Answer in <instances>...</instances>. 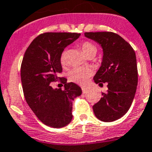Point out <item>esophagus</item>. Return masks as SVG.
<instances>
[{
  "instance_id": "esophagus-1",
  "label": "esophagus",
  "mask_w": 152,
  "mask_h": 152,
  "mask_svg": "<svg viewBox=\"0 0 152 152\" xmlns=\"http://www.w3.org/2000/svg\"><path fill=\"white\" fill-rule=\"evenodd\" d=\"M87 90H88V89L86 87H82V91L83 94H86V92H87Z\"/></svg>"
}]
</instances>
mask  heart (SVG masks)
Wrapping results in <instances>:
<instances>
[{"label":"heart","mask_w":152,"mask_h":152,"mask_svg":"<svg viewBox=\"0 0 152 152\" xmlns=\"http://www.w3.org/2000/svg\"><path fill=\"white\" fill-rule=\"evenodd\" d=\"M80 47L83 52L86 56L90 54H96V47L90 42H84L81 44ZM66 53L62 52L60 57V62L62 65L66 64ZM91 75L92 70L90 69L84 68V67H76L70 71L69 77L72 82L83 84L86 83L87 78H89Z\"/></svg>","instance_id":"b5f03b06"}]
</instances>
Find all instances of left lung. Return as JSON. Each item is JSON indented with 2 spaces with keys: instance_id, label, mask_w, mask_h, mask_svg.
Masks as SVG:
<instances>
[{
  "instance_id": "8db88e82",
  "label": "left lung",
  "mask_w": 152,
  "mask_h": 152,
  "mask_svg": "<svg viewBox=\"0 0 152 152\" xmlns=\"http://www.w3.org/2000/svg\"><path fill=\"white\" fill-rule=\"evenodd\" d=\"M88 39L103 48L101 66L94 80L96 83H108L107 93L93 106L94 114L104 122L123 117L131 107L137 86V67L133 48L122 37L110 31L85 32Z\"/></svg>"
}]
</instances>
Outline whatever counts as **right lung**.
<instances>
[{
	"label": "right lung",
	"instance_id": "obj_1",
	"mask_svg": "<svg viewBox=\"0 0 152 152\" xmlns=\"http://www.w3.org/2000/svg\"><path fill=\"white\" fill-rule=\"evenodd\" d=\"M80 34L46 32L35 38L28 47L21 66V79L25 100L44 124L59 128L72 119V101L82 94L81 88L58 77L62 68L60 57L64 48ZM60 78L64 90L50 84Z\"/></svg>",
	"mask_w": 152,
	"mask_h": 152
}]
</instances>
